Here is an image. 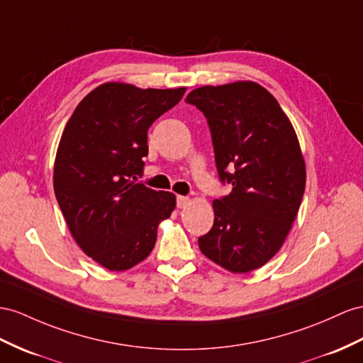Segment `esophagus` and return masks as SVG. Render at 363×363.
<instances>
[{
	"label": "esophagus",
	"instance_id": "1",
	"mask_svg": "<svg viewBox=\"0 0 363 363\" xmlns=\"http://www.w3.org/2000/svg\"><path fill=\"white\" fill-rule=\"evenodd\" d=\"M190 199L187 196H178V208H187Z\"/></svg>",
	"mask_w": 363,
	"mask_h": 363
}]
</instances>
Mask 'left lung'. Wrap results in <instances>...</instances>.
Masks as SVG:
<instances>
[{"label":"left lung","instance_id":"left-lung-1","mask_svg":"<svg viewBox=\"0 0 363 363\" xmlns=\"http://www.w3.org/2000/svg\"><path fill=\"white\" fill-rule=\"evenodd\" d=\"M185 101L206 115L219 178L233 185L213 201L215 222L199 248L231 273H250L281 250L299 211L306 182L299 139L257 82L203 86Z\"/></svg>","mask_w":363,"mask_h":363}]
</instances>
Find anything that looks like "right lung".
<instances>
[{
    "label": "right lung",
    "mask_w": 363,
    "mask_h": 363,
    "mask_svg": "<svg viewBox=\"0 0 363 363\" xmlns=\"http://www.w3.org/2000/svg\"><path fill=\"white\" fill-rule=\"evenodd\" d=\"M104 82L67 121L53 165V189L73 239L110 272L143 262L157 225L176 207L170 191L136 184L147 156V130L185 93Z\"/></svg>",
    "instance_id": "add662e5"
}]
</instances>
